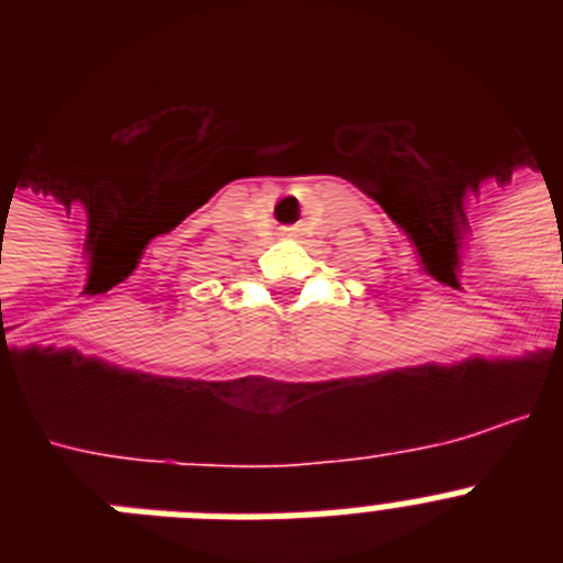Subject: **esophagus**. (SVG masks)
<instances>
[{"instance_id": "esophagus-1", "label": "esophagus", "mask_w": 563, "mask_h": 563, "mask_svg": "<svg viewBox=\"0 0 563 563\" xmlns=\"http://www.w3.org/2000/svg\"><path fill=\"white\" fill-rule=\"evenodd\" d=\"M296 233V228H285V236H292Z\"/></svg>"}]
</instances>
